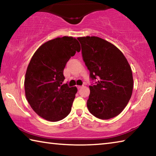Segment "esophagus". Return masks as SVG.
Wrapping results in <instances>:
<instances>
[{
	"mask_svg": "<svg viewBox=\"0 0 156 156\" xmlns=\"http://www.w3.org/2000/svg\"><path fill=\"white\" fill-rule=\"evenodd\" d=\"M77 88L78 89H81L82 88V86H77Z\"/></svg>",
	"mask_w": 156,
	"mask_h": 156,
	"instance_id": "34e87169",
	"label": "esophagus"
}]
</instances>
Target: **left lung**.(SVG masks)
Instances as JSON below:
<instances>
[{"mask_svg": "<svg viewBox=\"0 0 156 156\" xmlns=\"http://www.w3.org/2000/svg\"><path fill=\"white\" fill-rule=\"evenodd\" d=\"M84 62L92 80L87 102L92 115L102 120L114 118L130 100L133 87L131 66L114 44L97 36L79 37Z\"/></svg>", "mask_w": 156, "mask_h": 156, "instance_id": "8db88e82", "label": "left lung"}]
</instances>
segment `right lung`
<instances>
[{
  "mask_svg": "<svg viewBox=\"0 0 156 156\" xmlns=\"http://www.w3.org/2000/svg\"><path fill=\"white\" fill-rule=\"evenodd\" d=\"M80 51L77 39L58 37L46 42L34 53L25 78V96L40 117L57 122L69 114L78 89L63 84L66 63Z\"/></svg>",
  "mask_w": 156,
  "mask_h": 156,
  "instance_id": "right-lung-1",
  "label": "right lung"
}]
</instances>
